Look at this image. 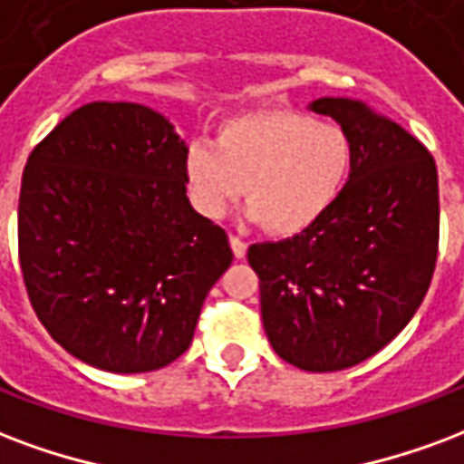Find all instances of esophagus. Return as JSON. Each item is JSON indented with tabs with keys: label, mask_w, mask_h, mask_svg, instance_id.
Segmentation results:
<instances>
[{
	"label": "esophagus",
	"mask_w": 464,
	"mask_h": 464,
	"mask_svg": "<svg viewBox=\"0 0 464 464\" xmlns=\"http://www.w3.org/2000/svg\"><path fill=\"white\" fill-rule=\"evenodd\" d=\"M228 241H231L233 256H236V258H246V250H248V243L241 241V238H238V236H231V238H228Z\"/></svg>",
	"instance_id": "esophagus-1"
}]
</instances>
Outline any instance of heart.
<instances>
[{
    "mask_svg": "<svg viewBox=\"0 0 464 464\" xmlns=\"http://www.w3.org/2000/svg\"><path fill=\"white\" fill-rule=\"evenodd\" d=\"M352 167L354 145L339 122L256 110L221 122L214 145H188L181 174L204 218L226 216L243 194L253 221L276 236H295L334 206Z\"/></svg>",
    "mask_w": 464,
    "mask_h": 464,
    "instance_id": "b5f03b06",
    "label": "heart"
}]
</instances>
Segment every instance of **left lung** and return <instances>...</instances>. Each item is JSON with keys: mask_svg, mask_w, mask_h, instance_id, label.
<instances>
[{"mask_svg": "<svg viewBox=\"0 0 464 464\" xmlns=\"http://www.w3.org/2000/svg\"><path fill=\"white\" fill-rule=\"evenodd\" d=\"M310 110L344 127L354 167L342 197L302 233L253 243L260 314L276 354L304 372H342L413 319L438 258V169L411 132L352 98Z\"/></svg>", "mask_w": 464, "mask_h": 464, "instance_id": "obj_1", "label": "left lung"}]
</instances>
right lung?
Masks as SVG:
<instances>
[{
  "instance_id": "1",
  "label": "right lung",
  "mask_w": 464,
  "mask_h": 464,
  "mask_svg": "<svg viewBox=\"0 0 464 464\" xmlns=\"http://www.w3.org/2000/svg\"><path fill=\"white\" fill-rule=\"evenodd\" d=\"M187 142L140 102H88L24 167L19 260L31 307L68 354L110 373L179 359L233 260L184 187Z\"/></svg>"
}]
</instances>
